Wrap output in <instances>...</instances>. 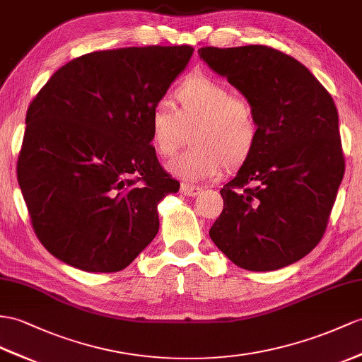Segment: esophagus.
<instances>
[{
	"mask_svg": "<svg viewBox=\"0 0 362 362\" xmlns=\"http://www.w3.org/2000/svg\"><path fill=\"white\" fill-rule=\"evenodd\" d=\"M181 192L187 197H197L202 192V187L195 186V184H189V182H181Z\"/></svg>",
	"mask_w": 362,
	"mask_h": 362,
	"instance_id": "34e87169",
	"label": "esophagus"
}]
</instances>
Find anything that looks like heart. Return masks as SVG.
Masks as SVG:
<instances>
[{
	"label": "heart",
	"mask_w": 362,
	"mask_h": 362,
	"mask_svg": "<svg viewBox=\"0 0 362 362\" xmlns=\"http://www.w3.org/2000/svg\"><path fill=\"white\" fill-rule=\"evenodd\" d=\"M175 109L160 104L148 115L153 151L172 156L190 132L189 151L170 161L169 169L181 178L198 181L247 163L261 136V121L255 104L235 95L227 84L204 74L182 79L173 92Z\"/></svg>",
	"instance_id": "obj_1"
}]
</instances>
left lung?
<instances>
[{
	"label": "left lung",
	"mask_w": 362,
	"mask_h": 362,
	"mask_svg": "<svg viewBox=\"0 0 362 362\" xmlns=\"http://www.w3.org/2000/svg\"><path fill=\"white\" fill-rule=\"evenodd\" d=\"M199 57L255 104V153L219 190L211 241L238 267L267 272L310 253L346 170L332 95L298 59L261 44L201 47Z\"/></svg>",
	"instance_id": "1"
}]
</instances>
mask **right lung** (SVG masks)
I'll list each match as a JSON object with an SVG mask.
<instances>
[{
  "label": "right lung",
  "mask_w": 362,
  "mask_h": 362,
  "mask_svg": "<svg viewBox=\"0 0 362 362\" xmlns=\"http://www.w3.org/2000/svg\"><path fill=\"white\" fill-rule=\"evenodd\" d=\"M190 46L92 52L58 69L32 100L16 176L33 232L84 272L126 269L180 190L151 144L148 115L187 66Z\"/></svg>",
  "instance_id": "right-lung-1"
}]
</instances>
